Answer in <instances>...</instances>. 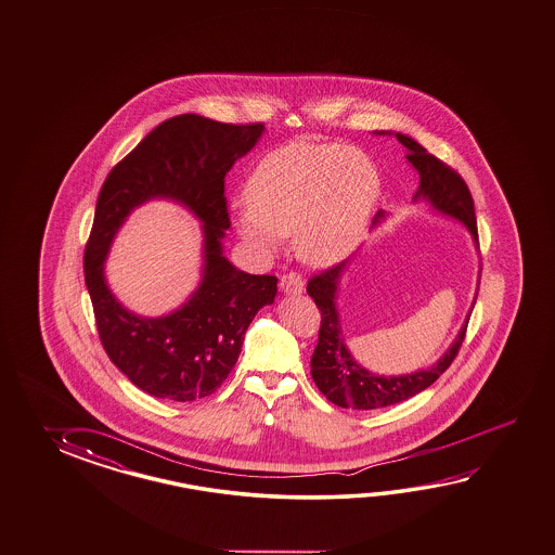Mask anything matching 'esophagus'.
Segmentation results:
<instances>
[{
	"instance_id": "1",
	"label": "esophagus",
	"mask_w": 555,
	"mask_h": 555,
	"mask_svg": "<svg viewBox=\"0 0 555 555\" xmlns=\"http://www.w3.org/2000/svg\"><path fill=\"white\" fill-rule=\"evenodd\" d=\"M280 287L285 295H297L304 292L305 282L304 278L297 272L283 273L280 280Z\"/></svg>"
}]
</instances>
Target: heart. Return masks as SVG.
<instances>
[{
	"mask_svg": "<svg viewBox=\"0 0 555 555\" xmlns=\"http://www.w3.org/2000/svg\"><path fill=\"white\" fill-rule=\"evenodd\" d=\"M232 215L240 236L273 250L295 232L307 263L333 266L360 244L380 196V173L366 153L340 143H285L266 153Z\"/></svg>",
	"mask_w": 555,
	"mask_h": 555,
	"instance_id": "1",
	"label": "heart"
}]
</instances>
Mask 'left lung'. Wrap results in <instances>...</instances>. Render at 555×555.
<instances>
[{
    "mask_svg": "<svg viewBox=\"0 0 555 555\" xmlns=\"http://www.w3.org/2000/svg\"><path fill=\"white\" fill-rule=\"evenodd\" d=\"M396 138L408 150L405 157L420 173V189L413 196V201L427 198L439 212L461 220L467 227L468 232L473 234V240L478 248L475 203H473V196H470V191H468L467 183L463 181V177L456 173L453 167H449L431 153H427L424 145H420L412 138H408L403 133H396ZM382 217H384V212H378L374 218V224ZM345 266H347V261H340L337 266L317 273L307 283V294L313 297L317 309L321 311L319 340H317L315 352L311 357V376H313L319 391L325 396L328 402L340 405V408L378 410V408L403 402L415 393L424 391L425 388H429L455 360L456 352L467 335L468 319H470L477 299L470 305L467 321L459 331L455 343L435 364L412 372V374H403V376H378V374H372L369 370L362 369L359 362L350 357L343 333H340L335 297H337L338 282H340V273L345 270Z\"/></svg>",
    "mask_w": 555,
    "mask_h": 555,
    "instance_id": "left-lung-1",
    "label": "left lung"
}]
</instances>
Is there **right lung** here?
I'll return each instance as SVG.
<instances>
[{
    "mask_svg": "<svg viewBox=\"0 0 555 555\" xmlns=\"http://www.w3.org/2000/svg\"><path fill=\"white\" fill-rule=\"evenodd\" d=\"M261 131L263 124L175 116L150 131L100 189L85 282L106 354L150 396L193 402L217 391L238 360L251 319L275 299L278 278L240 272L222 256L220 242L230 229L224 177ZM157 195L183 202L206 222V268L199 289L181 310L143 320L108 294L103 260L125 217Z\"/></svg>",
    "mask_w": 555,
    "mask_h": 555,
    "instance_id": "right-lung-1",
    "label": "right lung"
}]
</instances>
